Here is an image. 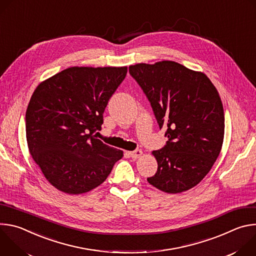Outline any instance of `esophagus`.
Instances as JSON below:
<instances>
[{
    "mask_svg": "<svg viewBox=\"0 0 256 256\" xmlns=\"http://www.w3.org/2000/svg\"><path fill=\"white\" fill-rule=\"evenodd\" d=\"M128 154H130V156L132 159H138V158H140V157L142 155V150H136V151L130 152Z\"/></svg>",
    "mask_w": 256,
    "mask_h": 256,
    "instance_id": "obj_1",
    "label": "esophagus"
}]
</instances>
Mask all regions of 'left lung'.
<instances>
[{
  "mask_svg": "<svg viewBox=\"0 0 256 256\" xmlns=\"http://www.w3.org/2000/svg\"><path fill=\"white\" fill-rule=\"evenodd\" d=\"M128 70L168 138L164 148L152 152L158 169L148 182L174 194L194 188L222 149L225 116L218 90L204 72L172 60L140 62Z\"/></svg>",
  "mask_w": 256,
  "mask_h": 256,
  "instance_id": "obj_1",
  "label": "left lung"
}]
</instances>
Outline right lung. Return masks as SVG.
<instances>
[{"instance_id":"1","label":"right lung","mask_w":256,"mask_h":256,"mask_svg":"<svg viewBox=\"0 0 256 256\" xmlns=\"http://www.w3.org/2000/svg\"><path fill=\"white\" fill-rule=\"evenodd\" d=\"M128 66H70L42 82L26 110L30 155L56 190L81 194L110 174L122 150L93 134Z\"/></svg>"}]
</instances>
